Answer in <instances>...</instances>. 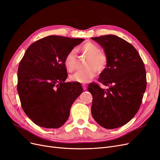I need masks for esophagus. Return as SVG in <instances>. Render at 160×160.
<instances>
[{
  "label": "esophagus",
  "instance_id": "34e87169",
  "mask_svg": "<svg viewBox=\"0 0 160 160\" xmlns=\"http://www.w3.org/2000/svg\"><path fill=\"white\" fill-rule=\"evenodd\" d=\"M82 87H83V88H84V90L87 89V86L86 84H82Z\"/></svg>",
  "mask_w": 160,
  "mask_h": 160
}]
</instances>
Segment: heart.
I'll return each instance as SVG.
<instances>
[{
  "label": "heart",
  "mask_w": 160,
  "mask_h": 160,
  "mask_svg": "<svg viewBox=\"0 0 160 160\" xmlns=\"http://www.w3.org/2000/svg\"><path fill=\"white\" fill-rule=\"evenodd\" d=\"M80 50L82 52L88 56V59L86 60L84 70L77 71L76 72L70 76V80L72 82L85 84L94 78L96 71L102 72L106 68L108 64V56L106 54L100 51L99 46L96 44L88 42L80 46ZM76 53L75 50H71L65 56L64 66L69 72H72L76 64Z\"/></svg>",
  "instance_id": "obj_1"
}]
</instances>
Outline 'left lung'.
<instances>
[{
    "instance_id": "left-lung-1",
    "label": "left lung",
    "mask_w": 160,
    "mask_h": 160,
    "mask_svg": "<svg viewBox=\"0 0 160 160\" xmlns=\"http://www.w3.org/2000/svg\"><path fill=\"white\" fill-rule=\"evenodd\" d=\"M91 38L108 60L98 79L108 89L96 83L88 88L93 98L92 115L103 128L115 129L130 122L140 107L147 84L145 66L136 49L122 38L108 34Z\"/></svg>"
}]
</instances>
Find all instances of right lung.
I'll return each mask as SVG.
<instances>
[{
    "label": "right lung",
    "mask_w": 160,
    "mask_h": 160,
    "mask_svg": "<svg viewBox=\"0 0 160 160\" xmlns=\"http://www.w3.org/2000/svg\"><path fill=\"white\" fill-rule=\"evenodd\" d=\"M83 38L48 36L27 48L18 69L17 90L24 112L35 124L58 128L83 92L78 82H64L66 55Z\"/></svg>",
    "instance_id": "add662e5"
}]
</instances>
